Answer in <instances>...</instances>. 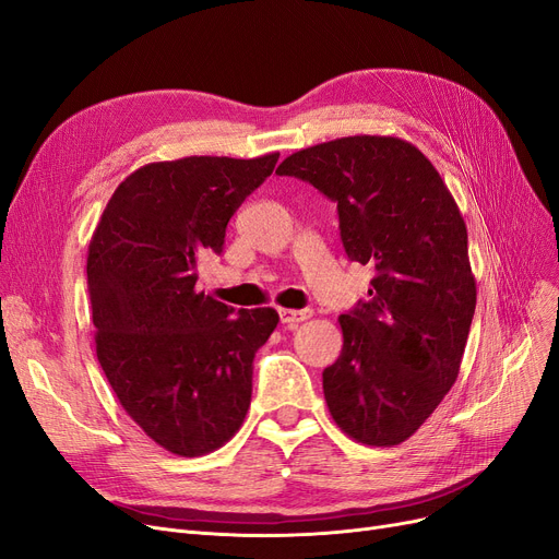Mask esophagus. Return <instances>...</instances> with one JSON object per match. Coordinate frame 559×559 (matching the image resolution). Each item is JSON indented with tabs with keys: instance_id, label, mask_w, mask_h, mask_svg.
<instances>
[{
	"instance_id": "esophagus-1",
	"label": "esophagus",
	"mask_w": 559,
	"mask_h": 559,
	"mask_svg": "<svg viewBox=\"0 0 559 559\" xmlns=\"http://www.w3.org/2000/svg\"><path fill=\"white\" fill-rule=\"evenodd\" d=\"M278 316H281V322H283V324L293 326V324H299V322L311 318L313 311H308V308H301V311H295V308H281Z\"/></svg>"
}]
</instances>
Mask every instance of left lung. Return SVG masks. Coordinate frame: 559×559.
<instances>
[{"label": "left lung", "instance_id": "left-lung-1", "mask_svg": "<svg viewBox=\"0 0 559 559\" xmlns=\"http://www.w3.org/2000/svg\"><path fill=\"white\" fill-rule=\"evenodd\" d=\"M276 173L334 200L347 258L376 266L370 299L338 318L326 407L353 440L401 444L456 382L477 306L459 204L415 144L391 135L322 142Z\"/></svg>", "mask_w": 559, "mask_h": 559}]
</instances>
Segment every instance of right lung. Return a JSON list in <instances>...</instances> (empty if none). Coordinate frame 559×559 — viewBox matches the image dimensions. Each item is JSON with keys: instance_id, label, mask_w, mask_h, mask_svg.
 Listing matches in <instances>:
<instances>
[{"instance_id": "add662e5", "label": "right lung", "mask_w": 559, "mask_h": 559, "mask_svg": "<svg viewBox=\"0 0 559 559\" xmlns=\"http://www.w3.org/2000/svg\"><path fill=\"white\" fill-rule=\"evenodd\" d=\"M258 158L186 156L123 179L90 241L96 357L127 415L165 451L204 456L241 428L253 359L278 324L198 293V260L221 253L227 221L274 173Z\"/></svg>"}]
</instances>
